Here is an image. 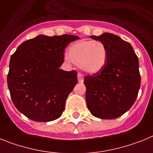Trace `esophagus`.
Here are the masks:
<instances>
[{"label":"esophagus","mask_w":153,"mask_h":153,"mask_svg":"<svg viewBox=\"0 0 153 153\" xmlns=\"http://www.w3.org/2000/svg\"><path fill=\"white\" fill-rule=\"evenodd\" d=\"M78 82H83V81H84V76H83V75L82 74H81V73H78Z\"/></svg>","instance_id":"34e87169"}]
</instances>
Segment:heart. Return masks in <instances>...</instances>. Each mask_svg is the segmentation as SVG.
<instances>
[{
    "instance_id": "obj_1",
    "label": "heart",
    "mask_w": 153,
    "mask_h": 153,
    "mask_svg": "<svg viewBox=\"0 0 153 153\" xmlns=\"http://www.w3.org/2000/svg\"><path fill=\"white\" fill-rule=\"evenodd\" d=\"M68 62L78 65L88 74H96L104 68L108 60V51L103 43L93 40H81L68 51Z\"/></svg>"
}]
</instances>
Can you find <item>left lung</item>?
Segmentation results:
<instances>
[{
  "mask_svg": "<svg viewBox=\"0 0 153 153\" xmlns=\"http://www.w3.org/2000/svg\"><path fill=\"white\" fill-rule=\"evenodd\" d=\"M90 38L104 44L108 60L102 71L85 77L88 108L99 119H116L128 111L137 98L141 85L139 58L132 45L115 34Z\"/></svg>",
  "mask_w": 153,
  "mask_h": 153,
  "instance_id": "1",
  "label": "left lung"
}]
</instances>
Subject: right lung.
<instances>
[{
	"label": "right lung",
	"instance_id": "obj_1",
	"mask_svg": "<svg viewBox=\"0 0 153 153\" xmlns=\"http://www.w3.org/2000/svg\"><path fill=\"white\" fill-rule=\"evenodd\" d=\"M79 37L40 34L20 45L11 55L7 75L17 109L35 122L58 119L78 82L77 71H64V49Z\"/></svg>",
	"mask_w": 153,
	"mask_h": 153
}]
</instances>
